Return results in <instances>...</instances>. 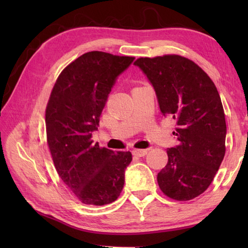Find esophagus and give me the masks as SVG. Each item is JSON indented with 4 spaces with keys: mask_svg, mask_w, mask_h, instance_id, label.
<instances>
[{
    "mask_svg": "<svg viewBox=\"0 0 248 248\" xmlns=\"http://www.w3.org/2000/svg\"><path fill=\"white\" fill-rule=\"evenodd\" d=\"M132 152H133V155L136 156H144L147 155L148 150L147 149H134Z\"/></svg>",
    "mask_w": 248,
    "mask_h": 248,
    "instance_id": "1",
    "label": "esophagus"
}]
</instances>
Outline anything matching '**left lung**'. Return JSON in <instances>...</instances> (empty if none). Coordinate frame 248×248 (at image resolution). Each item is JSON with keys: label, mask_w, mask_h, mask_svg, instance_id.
Instances as JSON below:
<instances>
[{"label": "left lung", "mask_w": 248, "mask_h": 248, "mask_svg": "<svg viewBox=\"0 0 248 248\" xmlns=\"http://www.w3.org/2000/svg\"><path fill=\"white\" fill-rule=\"evenodd\" d=\"M154 87L163 116L177 123L178 145L157 173L166 196L191 200L211 184L225 155L226 121L217 87L202 68L186 57H140L134 62Z\"/></svg>", "instance_id": "8db88e82"}]
</instances>
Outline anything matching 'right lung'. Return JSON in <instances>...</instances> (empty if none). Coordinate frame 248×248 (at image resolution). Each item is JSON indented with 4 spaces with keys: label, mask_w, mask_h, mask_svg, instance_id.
Listing matches in <instances>:
<instances>
[{
    "label": "right lung",
    "mask_w": 248,
    "mask_h": 248,
    "mask_svg": "<svg viewBox=\"0 0 248 248\" xmlns=\"http://www.w3.org/2000/svg\"><path fill=\"white\" fill-rule=\"evenodd\" d=\"M134 57L93 51L62 71L46 109V140L56 171L85 204L103 205L118 198L130 151L93 144V132L116 80Z\"/></svg>",
    "instance_id": "obj_1"
}]
</instances>
